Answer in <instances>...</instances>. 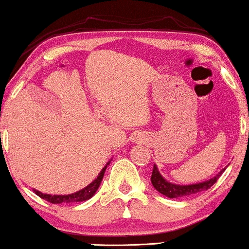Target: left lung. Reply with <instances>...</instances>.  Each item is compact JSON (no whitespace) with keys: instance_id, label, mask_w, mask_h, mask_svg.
Instances as JSON below:
<instances>
[{"instance_id":"left-lung-1","label":"left lung","mask_w":249,"mask_h":249,"mask_svg":"<svg viewBox=\"0 0 249 249\" xmlns=\"http://www.w3.org/2000/svg\"><path fill=\"white\" fill-rule=\"evenodd\" d=\"M223 171H221V172L218 173L217 176H215L213 178H211L207 181H203V183L191 184V185H176V184L168 183L167 180H165V179L161 177V175L159 173V171H158L156 165H154L151 181L152 184H153L154 189H156L157 191H159L160 194L165 195L168 198H178V197L191 196V195L198 194V192L205 191V190L210 189L211 186L217 181V179L220 178V176L223 173Z\"/></svg>"}]
</instances>
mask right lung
Here are the masks:
<instances>
[{"label":"right lung","instance_id":"add662e5","mask_svg":"<svg viewBox=\"0 0 249 249\" xmlns=\"http://www.w3.org/2000/svg\"><path fill=\"white\" fill-rule=\"evenodd\" d=\"M107 165H109V162ZM107 165L102 168V171H101V173L98 175V177L96 178L92 183H90L89 185L85 186V188L82 189L81 191L74 192V194H72V195H64V196H61V195H53L52 196V195L42 194V192L36 191V190H34V192L38 195L40 198L46 199L47 202L52 203V204H59V203L84 202V200H88V199L91 198L93 195H95V192L97 191V189L100 188L101 181H102L103 176H104V172H106Z\"/></svg>","mask_w":249,"mask_h":249}]
</instances>
